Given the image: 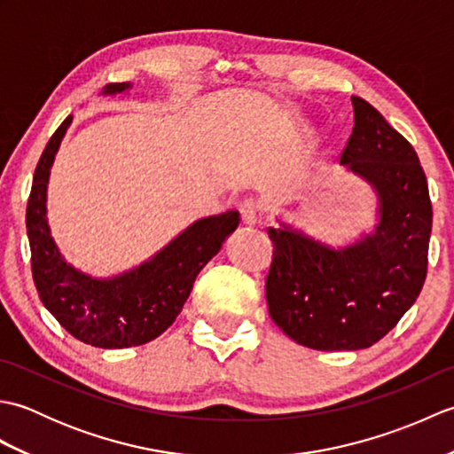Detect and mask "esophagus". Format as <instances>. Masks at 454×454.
I'll use <instances>...</instances> for the list:
<instances>
[{
  "instance_id": "34e87169",
  "label": "esophagus",
  "mask_w": 454,
  "mask_h": 454,
  "mask_svg": "<svg viewBox=\"0 0 454 454\" xmlns=\"http://www.w3.org/2000/svg\"><path fill=\"white\" fill-rule=\"evenodd\" d=\"M239 212H242V222H244V224L254 226V224H257L259 215H262V205H259L257 200L249 199V200L244 202L242 208H239Z\"/></svg>"
}]
</instances>
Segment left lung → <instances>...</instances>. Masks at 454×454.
I'll return each mask as SVG.
<instances>
[{
  "mask_svg": "<svg viewBox=\"0 0 454 454\" xmlns=\"http://www.w3.org/2000/svg\"><path fill=\"white\" fill-rule=\"evenodd\" d=\"M351 103L355 127L341 163L379 191L374 234L332 249L288 226L267 230L269 314L291 340L317 351L380 341L416 302L427 275L433 210L418 153L371 103Z\"/></svg>",
  "mask_w": 454,
  "mask_h": 454,
  "instance_id": "1",
  "label": "left lung"
}]
</instances>
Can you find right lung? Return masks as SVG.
<instances>
[{
	"instance_id": "1",
	"label": "right lung",
	"mask_w": 454,
	"mask_h": 454,
	"mask_svg": "<svg viewBox=\"0 0 454 454\" xmlns=\"http://www.w3.org/2000/svg\"><path fill=\"white\" fill-rule=\"evenodd\" d=\"M129 88L130 83H109L105 93ZM70 122L67 117L48 140L27 202L33 281L46 310L75 340L103 349L144 345L176 322L200 269L238 228L239 212L228 210L195 222L152 262L109 281L75 271L58 252L46 224L48 173Z\"/></svg>"
}]
</instances>
